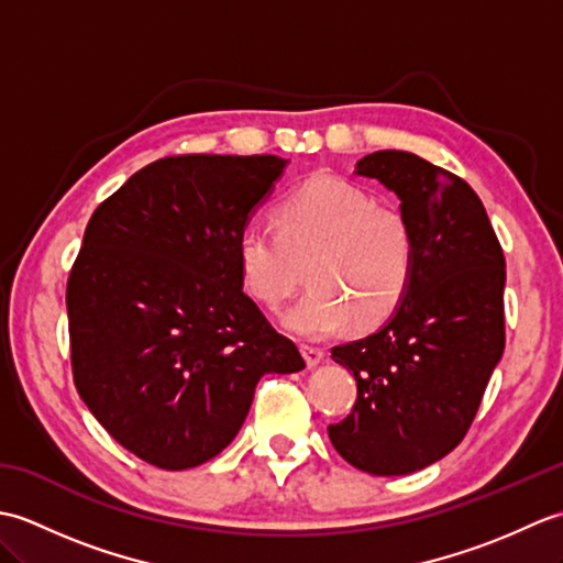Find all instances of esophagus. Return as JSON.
Wrapping results in <instances>:
<instances>
[{"label":"esophagus","instance_id":"1","mask_svg":"<svg viewBox=\"0 0 563 563\" xmlns=\"http://www.w3.org/2000/svg\"><path fill=\"white\" fill-rule=\"evenodd\" d=\"M302 355L307 367H317L321 361H324V351L314 349V345H302Z\"/></svg>","mask_w":563,"mask_h":563}]
</instances>
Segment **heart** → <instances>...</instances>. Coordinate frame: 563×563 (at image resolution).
<instances>
[{"label":"heart","mask_w":563,"mask_h":563,"mask_svg":"<svg viewBox=\"0 0 563 563\" xmlns=\"http://www.w3.org/2000/svg\"><path fill=\"white\" fill-rule=\"evenodd\" d=\"M278 234L246 222L236 234L244 288L278 307L309 258L312 290L288 307L280 324L309 341L329 339L355 319L369 329L385 321L409 292L416 242L397 208L379 206L361 186L339 176H312L275 208Z\"/></svg>","instance_id":"heart-1"}]
</instances>
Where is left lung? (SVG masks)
Segmentation results:
<instances>
[{
	"instance_id": "left-lung-1",
	"label": "left lung",
	"mask_w": 563,
	"mask_h": 563,
	"mask_svg": "<svg viewBox=\"0 0 563 563\" xmlns=\"http://www.w3.org/2000/svg\"><path fill=\"white\" fill-rule=\"evenodd\" d=\"M353 174L399 198L416 266L385 324L331 351L353 373L357 399L329 438L357 470L399 476L445 457L474 421L506 349V258L460 176L399 150L367 154Z\"/></svg>"
}]
</instances>
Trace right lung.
Returning <instances> with one entry per match:
<instances>
[{
	"mask_svg": "<svg viewBox=\"0 0 563 563\" xmlns=\"http://www.w3.org/2000/svg\"><path fill=\"white\" fill-rule=\"evenodd\" d=\"M288 162L184 154L133 174L91 214L67 280L75 385L97 421L162 470L220 454L266 373L297 345L244 292L236 234Z\"/></svg>",
	"mask_w": 563,
	"mask_h": 563,
	"instance_id": "add662e5",
	"label": "right lung"
}]
</instances>
